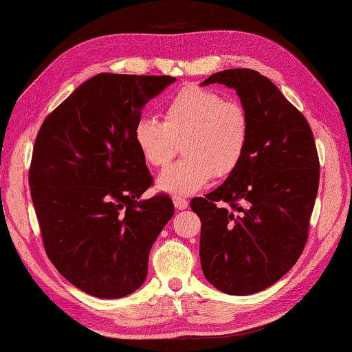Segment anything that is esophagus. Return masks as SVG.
<instances>
[{
	"instance_id": "1",
	"label": "esophagus",
	"mask_w": 352,
	"mask_h": 352,
	"mask_svg": "<svg viewBox=\"0 0 352 352\" xmlns=\"http://www.w3.org/2000/svg\"><path fill=\"white\" fill-rule=\"evenodd\" d=\"M173 204L176 206V210H186V208H188V200L182 196H173Z\"/></svg>"
}]
</instances>
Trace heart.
<instances>
[{
	"label": "heart",
	"mask_w": 352,
	"mask_h": 352,
	"mask_svg": "<svg viewBox=\"0 0 352 352\" xmlns=\"http://www.w3.org/2000/svg\"><path fill=\"white\" fill-rule=\"evenodd\" d=\"M164 121L141 117L133 140L152 167H167L182 142V161L164 170L157 186L173 195H192L211 181L232 175L245 157L250 117L239 100L217 91L185 86L162 109Z\"/></svg>",
	"instance_id": "b5f03b06"
}]
</instances>
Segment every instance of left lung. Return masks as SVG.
I'll return each mask as SVG.
<instances>
[{
	"mask_svg": "<svg viewBox=\"0 0 352 352\" xmlns=\"http://www.w3.org/2000/svg\"><path fill=\"white\" fill-rule=\"evenodd\" d=\"M235 89L250 117L245 157L219 188L190 202L200 221L205 278L228 295H252L289 272L304 250L319 186L305 117L267 77L235 68L202 82Z\"/></svg>",
	"mask_w": 352,
	"mask_h": 352,
	"instance_id": "left-lung-1",
	"label": "left lung"
}]
</instances>
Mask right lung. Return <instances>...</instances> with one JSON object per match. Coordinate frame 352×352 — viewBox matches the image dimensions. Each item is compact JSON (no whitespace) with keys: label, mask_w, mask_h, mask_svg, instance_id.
I'll return each instance as SVG.
<instances>
[{"label":"right lung","mask_w":352,"mask_h":352,"mask_svg":"<svg viewBox=\"0 0 352 352\" xmlns=\"http://www.w3.org/2000/svg\"><path fill=\"white\" fill-rule=\"evenodd\" d=\"M170 76L102 73L56 107L36 136L28 171L50 261L96 298L131 295L146 281L148 254L173 217L168 196L140 200L153 184L133 129Z\"/></svg>","instance_id":"right-lung-1"}]
</instances>
